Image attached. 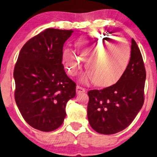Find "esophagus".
I'll list each match as a JSON object with an SVG mask.
<instances>
[{"label": "esophagus", "instance_id": "1", "mask_svg": "<svg viewBox=\"0 0 157 157\" xmlns=\"http://www.w3.org/2000/svg\"><path fill=\"white\" fill-rule=\"evenodd\" d=\"M86 92V89H83V88L79 86H76V94H83Z\"/></svg>", "mask_w": 157, "mask_h": 157}]
</instances>
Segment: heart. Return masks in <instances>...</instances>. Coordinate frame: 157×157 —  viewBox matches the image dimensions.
<instances>
[{"label": "heart", "mask_w": 157, "mask_h": 157, "mask_svg": "<svg viewBox=\"0 0 157 157\" xmlns=\"http://www.w3.org/2000/svg\"><path fill=\"white\" fill-rule=\"evenodd\" d=\"M92 32L79 38L75 44L78 56L69 48L63 53V63L68 74L76 76L85 61L88 70L83 81H93L96 86L106 88L114 85L124 76L131 56L128 44L123 40H113ZM109 44H108V43Z\"/></svg>", "instance_id": "obj_1"}]
</instances>
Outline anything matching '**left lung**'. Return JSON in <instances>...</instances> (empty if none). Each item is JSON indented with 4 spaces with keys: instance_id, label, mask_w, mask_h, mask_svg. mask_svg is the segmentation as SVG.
<instances>
[{
    "instance_id": "1",
    "label": "left lung",
    "mask_w": 157,
    "mask_h": 157,
    "mask_svg": "<svg viewBox=\"0 0 157 157\" xmlns=\"http://www.w3.org/2000/svg\"><path fill=\"white\" fill-rule=\"evenodd\" d=\"M131 58L122 78L111 86L88 92L87 116L96 132L113 134L131 124L144 102L146 69L136 43L132 40Z\"/></svg>"
}]
</instances>
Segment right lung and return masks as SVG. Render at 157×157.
Segmentation results:
<instances>
[{"mask_svg": "<svg viewBox=\"0 0 157 157\" xmlns=\"http://www.w3.org/2000/svg\"><path fill=\"white\" fill-rule=\"evenodd\" d=\"M72 30L46 29L21 48L15 65V100L32 127L52 132L63 124L68 101L76 96L74 81L62 64L64 43Z\"/></svg>", "mask_w": 157, "mask_h": 157, "instance_id": "add662e5", "label": "right lung"}]
</instances>
